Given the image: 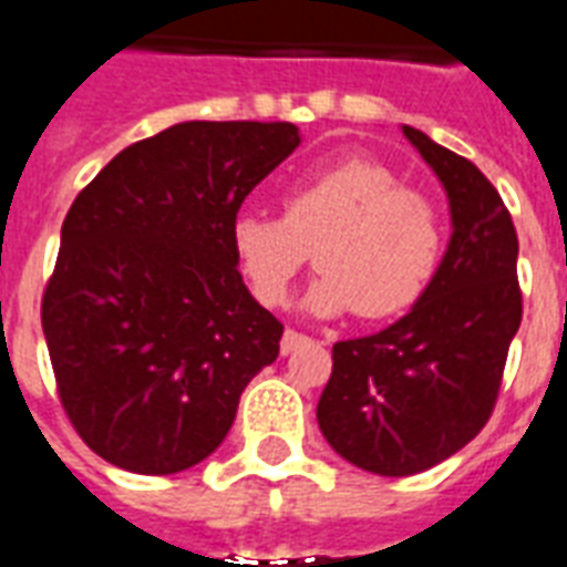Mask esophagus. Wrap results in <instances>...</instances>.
Instances as JSON below:
<instances>
[{
    "label": "esophagus",
    "mask_w": 567,
    "mask_h": 567,
    "mask_svg": "<svg viewBox=\"0 0 567 567\" xmlns=\"http://www.w3.org/2000/svg\"><path fill=\"white\" fill-rule=\"evenodd\" d=\"M306 341H309V338L302 336V332H293V329H285V336H282V355H288V353H293V350H297V347L300 344H306Z\"/></svg>",
    "instance_id": "esophagus-1"
}]
</instances>
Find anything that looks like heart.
Returning a JSON list of instances; mask_svg holds the SVG:
<instances>
[{"mask_svg":"<svg viewBox=\"0 0 567 567\" xmlns=\"http://www.w3.org/2000/svg\"><path fill=\"white\" fill-rule=\"evenodd\" d=\"M285 214L240 212L231 261L261 306H282L311 258L323 274L306 293L320 318L353 309L394 318L417 302L441 258V214L391 167L350 155L302 173L282 194Z\"/></svg>","mask_w":567,"mask_h":567,"instance_id":"heart-1","label":"heart"}]
</instances>
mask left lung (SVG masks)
<instances>
[{
	"label": "left lung",
	"instance_id": "left-lung-1",
	"mask_svg": "<svg viewBox=\"0 0 567 567\" xmlns=\"http://www.w3.org/2000/svg\"><path fill=\"white\" fill-rule=\"evenodd\" d=\"M403 135L447 190V252L405 318L332 347L318 403L332 450L379 476L421 474L480 435L524 311L518 235L501 194L467 158L412 126Z\"/></svg>",
	"mask_w": 567,
	"mask_h": 567
}]
</instances>
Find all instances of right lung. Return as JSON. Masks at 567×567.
Returning a JSON list of instances; mask_svg holds the SVG:
<instances>
[{
    "label": "right lung",
    "mask_w": 567,
    "mask_h": 567,
    "mask_svg": "<svg viewBox=\"0 0 567 567\" xmlns=\"http://www.w3.org/2000/svg\"><path fill=\"white\" fill-rule=\"evenodd\" d=\"M300 146L293 123L190 120L114 155L61 226L40 320L58 400L132 474L212 456L282 323L231 261L247 194Z\"/></svg>",
    "instance_id": "right-lung-1"
}]
</instances>
